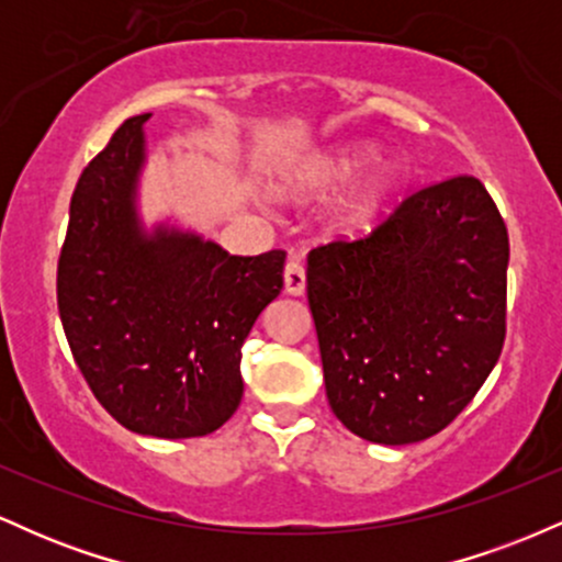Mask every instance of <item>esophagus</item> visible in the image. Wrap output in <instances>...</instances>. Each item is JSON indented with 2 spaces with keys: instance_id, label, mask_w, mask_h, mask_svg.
Here are the masks:
<instances>
[{
  "instance_id": "34e87169",
  "label": "esophagus",
  "mask_w": 562,
  "mask_h": 562,
  "mask_svg": "<svg viewBox=\"0 0 562 562\" xmlns=\"http://www.w3.org/2000/svg\"><path fill=\"white\" fill-rule=\"evenodd\" d=\"M285 293L288 295H303V290H306V272H303V267L299 261H288L285 267Z\"/></svg>"
}]
</instances>
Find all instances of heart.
<instances>
[{
    "label": "heart",
    "instance_id": "obj_1",
    "mask_svg": "<svg viewBox=\"0 0 562 562\" xmlns=\"http://www.w3.org/2000/svg\"><path fill=\"white\" fill-rule=\"evenodd\" d=\"M380 158L383 147L375 142H346L301 160L288 177H282L280 190L295 198L330 195L364 172L366 177L361 176L363 179L340 198L335 218L351 235H367L396 214L409 184V171L402 160Z\"/></svg>",
    "mask_w": 562,
    "mask_h": 562
}]
</instances>
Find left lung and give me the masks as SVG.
Listing matches in <instances>:
<instances>
[{"label":"left lung","mask_w":562,"mask_h":562,"mask_svg":"<svg viewBox=\"0 0 562 562\" xmlns=\"http://www.w3.org/2000/svg\"><path fill=\"white\" fill-rule=\"evenodd\" d=\"M507 261L475 177L415 192L364 240L314 248L306 295L335 417L385 447L447 428L502 353Z\"/></svg>","instance_id":"left-lung-1"}]
</instances>
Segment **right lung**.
<instances>
[{
	"label": "right lung",
	"mask_w": 562,
	"mask_h": 562,
	"mask_svg": "<svg viewBox=\"0 0 562 562\" xmlns=\"http://www.w3.org/2000/svg\"><path fill=\"white\" fill-rule=\"evenodd\" d=\"M124 121L81 173L57 263V308L81 375L124 428L214 434L243 398V344L282 290L285 254L229 256L171 218L147 227L145 124Z\"/></svg>",
	"instance_id": "right-lung-1"
}]
</instances>
